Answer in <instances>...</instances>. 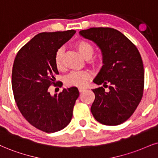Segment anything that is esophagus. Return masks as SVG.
Instances as JSON below:
<instances>
[{
	"label": "esophagus",
	"mask_w": 158,
	"mask_h": 158,
	"mask_svg": "<svg viewBox=\"0 0 158 158\" xmlns=\"http://www.w3.org/2000/svg\"><path fill=\"white\" fill-rule=\"evenodd\" d=\"M78 90H79L80 92L82 93V92H83V91H85V88H83V87H80V88L78 89Z\"/></svg>",
	"instance_id": "obj_1"
}]
</instances>
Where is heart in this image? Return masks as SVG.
Wrapping results in <instances>:
<instances>
[{"instance_id": "heart-1", "label": "heart", "mask_w": 158, "mask_h": 158, "mask_svg": "<svg viewBox=\"0 0 158 158\" xmlns=\"http://www.w3.org/2000/svg\"><path fill=\"white\" fill-rule=\"evenodd\" d=\"M75 47L85 59H89L91 64H94L96 62L94 60L90 59L94 53V48L90 42L85 40H81L76 43ZM55 64L58 70L64 69V50L62 48H59L56 52ZM90 77V73L86 70L74 71L70 73L65 77V83L68 86H84Z\"/></svg>"}]
</instances>
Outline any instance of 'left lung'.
I'll list each match as a JSON object with an SVG mask.
<instances>
[{
  "label": "left lung",
  "instance_id": "obj_1",
  "mask_svg": "<svg viewBox=\"0 0 158 158\" xmlns=\"http://www.w3.org/2000/svg\"><path fill=\"white\" fill-rule=\"evenodd\" d=\"M100 48L103 66L92 89L95 99L91 111L105 125H118L133 115L141 102L144 87V70L139 50L120 31L111 28H91L80 31ZM109 85L108 86V85Z\"/></svg>",
  "mask_w": 158,
  "mask_h": 158
}]
</instances>
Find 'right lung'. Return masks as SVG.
I'll use <instances>...</instances> for the list:
<instances>
[{
    "instance_id": "right-lung-1",
    "label": "right lung",
    "mask_w": 158,
    "mask_h": 158,
    "mask_svg": "<svg viewBox=\"0 0 158 158\" xmlns=\"http://www.w3.org/2000/svg\"><path fill=\"white\" fill-rule=\"evenodd\" d=\"M75 32L40 33L19 50L14 61L11 85L17 106L29 123L45 133L59 131L69 124L79 97L74 86L54 96L48 91L52 84L61 86L55 82L56 52Z\"/></svg>"
}]
</instances>
